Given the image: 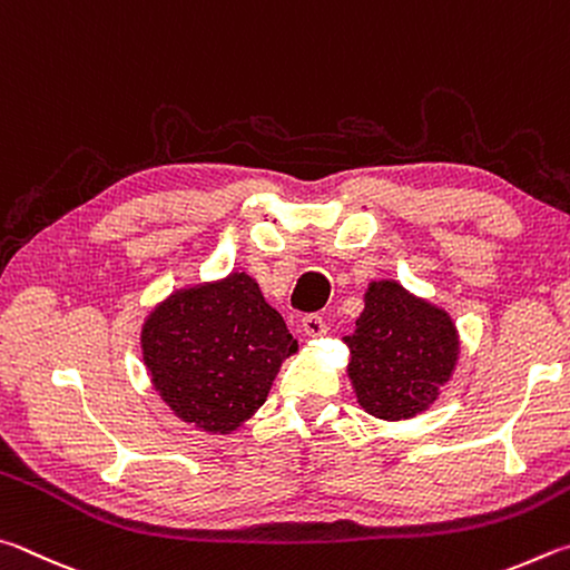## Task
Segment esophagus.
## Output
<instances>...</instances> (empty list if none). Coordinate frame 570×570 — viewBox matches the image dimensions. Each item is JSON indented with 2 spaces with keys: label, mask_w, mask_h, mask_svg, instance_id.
I'll return each instance as SVG.
<instances>
[{
  "label": "esophagus",
  "mask_w": 570,
  "mask_h": 570,
  "mask_svg": "<svg viewBox=\"0 0 570 570\" xmlns=\"http://www.w3.org/2000/svg\"><path fill=\"white\" fill-rule=\"evenodd\" d=\"M303 331L311 337H321L327 333V325L321 315H305L303 317Z\"/></svg>",
  "instance_id": "esophagus-1"
}]
</instances>
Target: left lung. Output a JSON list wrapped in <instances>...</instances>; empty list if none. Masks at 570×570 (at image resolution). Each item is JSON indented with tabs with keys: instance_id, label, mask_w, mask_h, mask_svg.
Wrapping results in <instances>:
<instances>
[{
	"instance_id": "1",
	"label": "left lung",
	"mask_w": 570,
	"mask_h": 570,
	"mask_svg": "<svg viewBox=\"0 0 570 570\" xmlns=\"http://www.w3.org/2000/svg\"><path fill=\"white\" fill-rule=\"evenodd\" d=\"M345 343L357 403L383 421H407L433 405L458 361L451 315L395 279L371 283L365 311Z\"/></svg>"
}]
</instances>
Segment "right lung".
Returning a JSON list of instances; mask_svg holds the SVG:
<instances>
[{
	"instance_id": "1",
	"label": "right lung",
	"mask_w": 570,
	"mask_h": 570,
	"mask_svg": "<svg viewBox=\"0 0 570 570\" xmlns=\"http://www.w3.org/2000/svg\"><path fill=\"white\" fill-rule=\"evenodd\" d=\"M139 341L159 397L179 421L219 435L265 403L297 351L283 315L245 273L173 293L149 313Z\"/></svg>"
}]
</instances>
